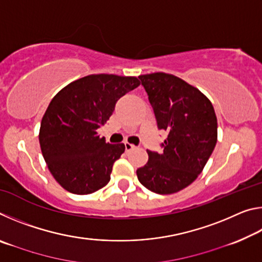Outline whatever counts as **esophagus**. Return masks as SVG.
Returning <instances> with one entry per match:
<instances>
[{
    "label": "esophagus",
    "instance_id": "obj_1",
    "mask_svg": "<svg viewBox=\"0 0 262 262\" xmlns=\"http://www.w3.org/2000/svg\"><path fill=\"white\" fill-rule=\"evenodd\" d=\"M125 148H126V151H130V150L135 149V145L132 143H128V142H125Z\"/></svg>",
    "mask_w": 262,
    "mask_h": 262
}]
</instances>
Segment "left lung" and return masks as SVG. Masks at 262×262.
<instances>
[{
    "instance_id": "obj_1",
    "label": "left lung",
    "mask_w": 262,
    "mask_h": 262,
    "mask_svg": "<svg viewBox=\"0 0 262 262\" xmlns=\"http://www.w3.org/2000/svg\"><path fill=\"white\" fill-rule=\"evenodd\" d=\"M154 108L158 129L167 132L163 152L148 151L136 174L145 188L173 194L201 173L217 142V118L210 100L184 79L165 73L139 76Z\"/></svg>"
}]
</instances>
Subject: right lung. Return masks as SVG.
Instances as JSON below:
<instances>
[{"label": "right lung", "mask_w": 262, "mask_h": 262, "mask_svg": "<svg viewBox=\"0 0 262 262\" xmlns=\"http://www.w3.org/2000/svg\"><path fill=\"white\" fill-rule=\"evenodd\" d=\"M140 85L134 76L89 75L54 96L43 114L39 143L48 170L66 190L95 193L108 184L125 144H110L97 129L112 115L118 99Z\"/></svg>", "instance_id": "right-lung-1"}]
</instances>
